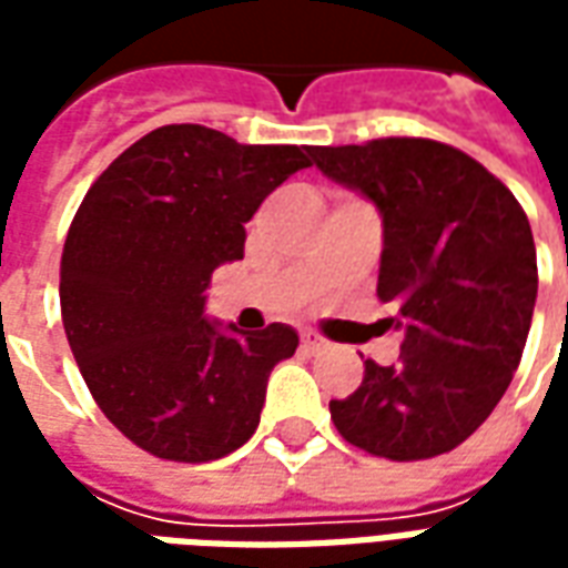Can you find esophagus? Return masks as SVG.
Returning a JSON list of instances; mask_svg holds the SVG:
<instances>
[{
	"label": "esophagus",
	"instance_id": "esophagus-1",
	"mask_svg": "<svg viewBox=\"0 0 568 568\" xmlns=\"http://www.w3.org/2000/svg\"><path fill=\"white\" fill-rule=\"evenodd\" d=\"M301 346L310 349V353H320L322 346H325V337H320L313 328H304V332H301Z\"/></svg>",
	"mask_w": 568,
	"mask_h": 568
}]
</instances>
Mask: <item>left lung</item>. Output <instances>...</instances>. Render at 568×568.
Listing matches in <instances>:
<instances>
[{
	"instance_id": "obj_1",
	"label": "left lung",
	"mask_w": 568,
	"mask_h": 568,
	"mask_svg": "<svg viewBox=\"0 0 568 568\" xmlns=\"http://www.w3.org/2000/svg\"><path fill=\"white\" fill-rule=\"evenodd\" d=\"M313 163L377 203V297L405 328L395 365L365 362L332 419L353 447L417 463L459 447L499 405L524 356L538 292L524 206L447 142L386 136L316 145Z\"/></svg>"
}]
</instances>
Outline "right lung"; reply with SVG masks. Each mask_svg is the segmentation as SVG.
Here are the masks:
<instances>
[{
  "instance_id": "obj_1",
  "label": "right lung",
  "mask_w": 568,
  "mask_h": 568,
  "mask_svg": "<svg viewBox=\"0 0 568 568\" xmlns=\"http://www.w3.org/2000/svg\"><path fill=\"white\" fill-rule=\"evenodd\" d=\"M310 145H240L203 124L145 133L105 166L69 224L60 313L105 419L158 459L212 463L258 428L267 377L297 334L222 332L212 271L243 258L246 222Z\"/></svg>"
}]
</instances>
